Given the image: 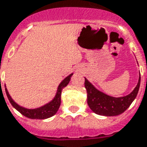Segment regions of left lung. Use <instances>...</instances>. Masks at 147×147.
Segmentation results:
<instances>
[{"instance_id":"obj_1","label":"left lung","mask_w":147,"mask_h":147,"mask_svg":"<svg viewBox=\"0 0 147 147\" xmlns=\"http://www.w3.org/2000/svg\"><path fill=\"white\" fill-rule=\"evenodd\" d=\"M140 86V73L138 83L131 93L123 97H113L98 90L91 82L85 78V87L87 91V102L88 106L92 112L100 116H118L124 113L136 98Z\"/></svg>"}]
</instances>
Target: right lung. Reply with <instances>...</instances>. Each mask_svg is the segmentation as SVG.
<instances>
[{
  "label": "right lung",
  "mask_w": 147,
  "mask_h": 147,
  "mask_svg": "<svg viewBox=\"0 0 147 147\" xmlns=\"http://www.w3.org/2000/svg\"><path fill=\"white\" fill-rule=\"evenodd\" d=\"M73 74H70L69 76L66 77L64 80H62L61 83L59 84L58 89H57V92L55 94V96L51 102H49V103L44 105L43 106H41L39 108L36 109H26L20 106L18 104H17L14 102L11 96L9 95V92L7 91V88H5V92H6L7 96L8 98L9 101L11 104L13 106L14 108H15L20 113H21L23 116H26L29 119H48L49 117H51L54 116L55 114L57 113V111L59 110V106L61 105V91L69 83L71 77Z\"/></svg>",
  "instance_id": "add662e5"
}]
</instances>
